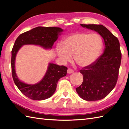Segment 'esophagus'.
<instances>
[{"instance_id": "34e87169", "label": "esophagus", "mask_w": 129, "mask_h": 129, "mask_svg": "<svg viewBox=\"0 0 129 129\" xmlns=\"http://www.w3.org/2000/svg\"><path fill=\"white\" fill-rule=\"evenodd\" d=\"M74 72V70L72 69H70V68H69V69H68L67 70V73L68 74H71V73H73Z\"/></svg>"}]
</instances>
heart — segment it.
<instances>
[{
	"instance_id": "obj_1",
	"label": "heart",
	"mask_w": 129,
	"mask_h": 129,
	"mask_svg": "<svg viewBox=\"0 0 129 129\" xmlns=\"http://www.w3.org/2000/svg\"><path fill=\"white\" fill-rule=\"evenodd\" d=\"M103 48V40L96 33L78 32L62 41L56 47V53L63 62L69 61L74 55L75 62L80 67L92 64Z\"/></svg>"
}]
</instances>
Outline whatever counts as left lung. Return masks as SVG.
<instances>
[{
  "label": "left lung",
  "mask_w": 129,
  "mask_h": 129,
  "mask_svg": "<svg viewBox=\"0 0 129 129\" xmlns=\"http://www.w3.org/2000/svg\"><path fill=\"white\" fill-rule=\"evenodd\" d=\"M84 28L95 30L104 39V53L92 64L80 70L83 82L76 91L83 99L97 101L103 99L115 86L121 64V53L118 39L103 25L82 24Z\"/></svg>",
  "instance_id": "left-lung-1"
}]
</instances>
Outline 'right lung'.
Listing matches in <instances>:
<instances>
[{"label":"right lung","instance_id":"right-lung-1","mask_svg":"<svg viewBox=\"0 0 129 129\" xmlns=\"http://www.w3.org/2000/svg\"><path fill=\"white\" fill-rule=\"evenodd\" d=\"M63 30L57 27L38 26L20 34L16 39L12 50V72L13 80L19 90L29 99L43 100L51 97L56 89L57 81L66 76L68 68L64 65L49 63L45 76L39 83L27 84L19 80L16 74L15 60L18 50L24 45H40L45 49H51L58 35Z\"/></svg>","mask_w":129,"mask_h":129}]
</instances>
